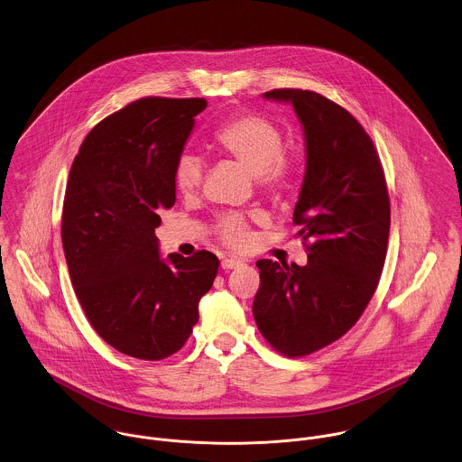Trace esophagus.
Returning a JSON list of instances; mask_svg holds the SVG:
<instances>
[{"label": "esophagus", "mask_w": 462, "mask_h": 462, "mask_svg": "<svg viewBox=\"0 0 462 462\" xmlns=\"http://www.w3.org/2000/svg\"><path fill=\"white\" fill-rule=\"evenodd\" d=\"M241 265H243V262L237 260V258H223V260H221V267H223L225 271L237 269V267H241Z\"/></svg>", "instance_id": "34e87169"}]
</instances>
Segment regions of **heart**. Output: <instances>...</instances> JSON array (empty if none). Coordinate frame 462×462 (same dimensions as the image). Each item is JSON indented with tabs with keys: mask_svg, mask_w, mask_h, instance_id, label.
Masks as SVG:
<instances>
[{
	"mask_svg": "<svg viewBox=\"0 0 462 462\" xmlns=\"http://www.w3.org/2000/svg\"><path fill=\"white\" fill-rule=\"evenodd\" d=\"M216 147L253 172L256 184L269 191L290 188L297 174L295 158L283 152V135L276 125L260 116H239L225 123L214 135ZM204 179V162L193 152H182L174 165V184L179 193H195ZM219 236L232 248L249 241L243 216L230 214L219 221Z\"/></svg>",
	"mask_w": 462,
	"mask_h": 462,
	"instance_id": "1",
	"label": "heart"
}]
</instances>
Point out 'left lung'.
Wrapping results in <instances>:
<instances>
[{
  "instance_id": "8db88e82",
  "label": "left lung",
  "mask_w": 462,
  "mask_h": 462,
  "mask_svg": "<svg viewBox=\"0 0 462 462\" xmlns=\"http://www.w3.org/2000/svg\"><path fill=\"white\" fill-rule=\"evenodd\" d=\"M291 104L306 139V174L293 211L311 241L304 267L258 260L253 317L286 356L319 352L345 336L380 282L391 230V200L380 156L356 117L315 91L273 89Z\"/></svg>"
}]
</instances>
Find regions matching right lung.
Here are the masks:
<instances>
[{
    "instance_id": "obj_1",
    "label": "right lung",
    "mask_w": 462,
    "mask_h": 462,
    "mask_svg": "<svg viewBox=\"0 0 462 462\" xmlns=\"http://www.w3.org/2000/svg\"><path fill=\"white\" fill-rule=\"evenodd\" d=\"M204 98L149 97L106 116L84 139L67 182L61 239L77 299L112 348L143 360L179 352L219 260L162 258L154 228L176 202L174 165Z\"/></svg>"
}]
</instances>
